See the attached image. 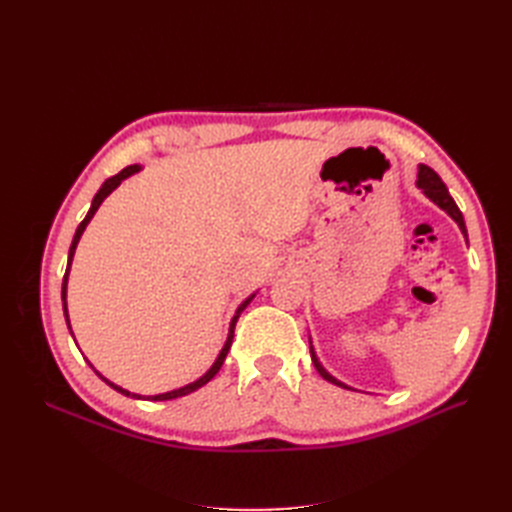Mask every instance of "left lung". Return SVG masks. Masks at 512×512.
Returning <instances> with one entry per match:
<instances>
[{
    "instance_id": "8db88e82",
    "label": "left lung",
    "mask_w": 512,
    "mask_h": 512,
    "mask_svg": "<svg viewBox=\"0 0 512 512\" xmlns=\"http://www.w3.org/2000/svg\"><path fill=\"white\" fill-rule=\"evenodd\" d=\"M416 185L418 188H421L433 203H436L440 209H444L448 215H451V218L459 224V228H461V232L463 235H466V222H463V215H461V211H459V207L455 205V200H453V196L448 194V190H446V185L442 183V179L438 177V173L433 168H429V166H425V164H421V168H418V181H416ZM468 237V235H466ZM312 361H314V367L318 369V374L324 378V380H329V382H333V384H337V386H344L342 382H337L333 376H329L327 371L322 369V365L318 363V359H316V354H314V350H312Z\"/></svg>"
}]
</instances>
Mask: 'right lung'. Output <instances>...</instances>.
Here are the masks:
<instances>
[{"mask_svg":"<svg viewBox=\"0 0 512 512\" xmlns=\"http://www.w3.org/2000/svg\"><path fill=\"white\" fill-rule=\"evenodd\" d=\"M141 168V166H126L121 170V173H117L115 177H111V179H106L104 183H102V188L98 190V194L94 196V203H91V209H89V213L85 215V220L79 224V228H76V232H74V239H72V245H70V254H68V267H66V275H64V284H61V299H64V314H66V320H68V307H66V286H68V273H70V262H72V256H74V250H76V243H79V239H81V235H83V230H85V226L89 224V220L94 218V213L98 211V207L102 205V200L111 194L117 185L126 179V177H130V175H134L136 170ZM252 301V297L247 299L239 309H237V316L232 318V322H230V331H228V339H226V344H224V348H222V352H220V356H218V361L213 363V367L207 371V374L200 378V380H196V382H192V384H188V386H183V389H177V391H170V393H162V395H153V397H147V399H151V401H166V399H177V397H183V395H188V393H194L196 389H200V386H205L215 374H218L220 371V367L224 365V359H226V354H228V350H230V344H232V335H235V324H237V320H239V314L243 312V309L247 307V303ZM68 329H70V320H68ZM98 374V371H96ZM100 376V374H98ZM102 378V376H100ZM108 386H111V389H115L117 393H121V395H126V397H138L141 399V395H134V393H130V391H123L121 386H117V384H113V382H108L106 378H102Z\"/></svg>","mask_w":512,"mask_h":512,"instance_id":"add662e5","label":"right lung"}]
</instances>
